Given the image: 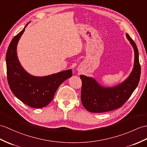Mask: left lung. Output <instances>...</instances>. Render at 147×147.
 Masks as SVG:
<instances>
[{"mask_svg":"<svg viewBox=\"0 0 147 147\" xmlns=\"http://www.w3.org/2000/svg\"><path fill=\"white\" fill-rule=\"evenodd\" d=\"M127 39L135 52L134 66L126 80L113 87L102 86L94 78L80 75L82 81L81 100L86 110L92 113H103L122 107L137 87L140 78L141 67L136 44L128 34Z\"/></svg>","mask_w":147,"mask_h":147,"instance_id":"left-lung-1","label":"left lung"}]
</instances>
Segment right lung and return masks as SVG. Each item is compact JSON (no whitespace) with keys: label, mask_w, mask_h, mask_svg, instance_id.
Returning <instances> with one entry per match:
<instances>
[{"label":"right lung","mask_w":147,"mask_h":147,"mask_svg":"<svg viewBox=\"0 0 147 147\" xmlns=\"http://www.w3.org/2000/svg\"><path fill=\"white\" fill-rule=\"evenodd\" d=\"M28 24L9 44L6 54L7 76L10 88L19 100L32 108H41L53 100L57 88L63 82L72 76L73 73L69 69L38 77L26 72L18 59L17 46Z\"/></svg>","instance_id":"obj_1"}]
</instances>
